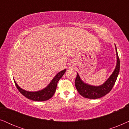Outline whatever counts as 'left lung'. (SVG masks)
Wrapping results in <instances>:
<instances>
[{
    "mask_svg": "<svg viewBox=\"0 0 129 129\" xmlns=\"http://www.w3.org/2000/svg\"><path fill=\"white\" fill-rule=\"evenodd\" d=\"M116 48L117 62L114 71L107 80L102 84V85L95 86L90 85L88 83L84 82L80 78L78 73H77V77L75 81V85L77 90L82 97L90 99H97L101 98L109 93L114 86L115 82L116 81L118 74L120 71V59L118 58L117 51L116 45L114 44Z\"/></svg>",
    "mask_w": 129,
    "mask_h": 129,
    "instance_id": "left-lung-1",
    "label": "left lung"
}]
</instances>
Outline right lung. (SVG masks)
Segmentation results:
<instances>
[{
  "mask_svg": "<svg viewBox=\"0 0 129 129\" xmlns=\"http://www.w3.org/2000/svg\"><path fill=\"white\" fill-rule=\"evenodd\" d=\"M66 71V69H64L59 72L53 78L47 87H45L42 90L37 91H29L23 90L19 86L15 80L14 81L18 90L19 91V92L22 95L26 97L27 99L35 101V102H44V101L48 100L51 99L54 95L56 91V85H57L58 81L62 78Z\"/></svg>",
  "mask_w": 129,
  "mask_h": 129,
  "instance_id": "obj_1",
  "label": "right lung"
}]
</instances>
